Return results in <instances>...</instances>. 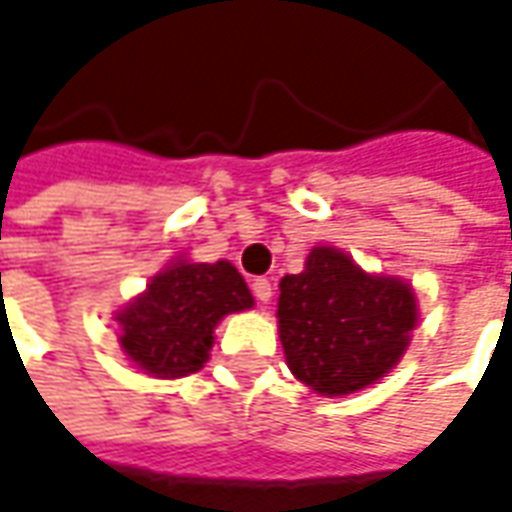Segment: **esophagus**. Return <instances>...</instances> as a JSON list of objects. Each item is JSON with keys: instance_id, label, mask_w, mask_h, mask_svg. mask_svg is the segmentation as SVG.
Here are the masks:
<instances>
[{"instance_id": "34e87169", "label": "esophagus", "mask_w": 512, "mask_h": 512, "mask_svg": "<svg viewBox=\"0 0 512 512\" xmlns=\"http://www.w3.org/2000/svg\"><path fill=\"white\" fill-rule=\"evenodd\" d=\"M253 296H256V301H262V304H267L270 298H273V284L267 279H253Z\"/></svg>"}]
</instances>
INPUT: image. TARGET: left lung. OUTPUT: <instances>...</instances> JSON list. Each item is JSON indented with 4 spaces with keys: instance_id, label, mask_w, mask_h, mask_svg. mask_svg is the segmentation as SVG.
<instances>
[{
    "instance_id": "1",
    "label": "left lung",
    "mask_w": 512,
    "mask_h": 512,
    "mask_svg": "<svg viewBox=\"0 0 512 512\" xmlns=\"http://www.w3.org/2000/svg\"><path fill=\"white\" fill-rule=\"evenodd\" d=\"M279 290L287 366L324 397L363 392L389 375L420 321L406 279L369 273L332 245L312 248L304 270L284 276Z\"/></svg>"
}]
</instances>
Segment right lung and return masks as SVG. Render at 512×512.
Returning <instances> with one entry per match:
<instances>
[{
  "label": "right lung",
  "instance_id": "add662e5",
  "mask_svg": "<svg viewBox=\"0 0 512 512\" xmlns=\"http://www.w3.org/2000/svg\"><path fill=\"white\" fill-rule=\"evenodd\" d=\"M250 307L248 284L231 262L177 256L115 312L120 352L143 375L160 380L194 375L211 358L219 321Z\"/></svg>",
  "mask_w": 512,
  "mask_h": 512
}]
</instances>
